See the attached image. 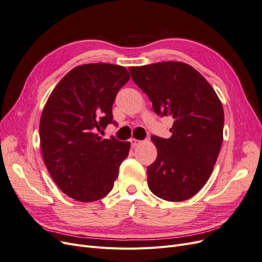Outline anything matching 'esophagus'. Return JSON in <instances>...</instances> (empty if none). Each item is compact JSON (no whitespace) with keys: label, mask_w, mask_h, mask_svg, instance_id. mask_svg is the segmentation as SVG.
<instances>
[{"label":"esophagus","mask_w":262,"mask_h":262,"mask_svg":"<svg viewBox=\"0 0 262 262\" xmlns=\"http://www.w3.org/2000/svg\"><path fill=\"white\" fill-rule=\"evenodd\" d=\"M142 143L141 141H139V140H136V139H131V144H132V146L133 147H136V146H138V145H140Z\"/></svg>","instance_id":"1"}]
</instances>
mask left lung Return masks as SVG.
Instances as JSON below:
<instances>
[{
    "label": "left lung",
    "instance_id": "8db88e82",
    "mask_svg": "<svg viewBox=\"0 0 262 262\" xmlns=\"http://www.w3.org/2000/svg\"><path fill=\"white\" fill-rule=\"evenodd\" d=\"M133 82L158 116L173 119L171 137H150L157 157L147 167V185L161 199L193 196L209 180L223 142L224 110L209 82L191 66L166 61L130 67Z\"/></svg>",
    "mask_w": 262,
    "mask_h": 262
}]
</instances>
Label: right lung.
I'll use <instances>...</instances> for the list:
<instances>
[{
	"label": "right lung",
	"instance_id": "1",
	"mask_svg": "<svg viewBox=\"0 0 262 262\" xmlns=\"http://www.w3.org/2000/svg\"><path fill=\"white\" fill-rule=\"evenodd\" d=\"M129 80L121 66H78L46 102L39 124L45 165L57 186L74 200L92 202L106 196L128 157L130 142L102 140L97 131L115 123L114 101Z\"/></svg>",
	"mask_w": 262,
	"mask_h": 262
}]
</instances>
